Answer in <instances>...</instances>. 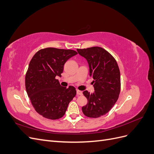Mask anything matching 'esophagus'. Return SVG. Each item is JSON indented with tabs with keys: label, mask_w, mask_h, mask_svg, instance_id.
Instances as JSON below:
<instances>
[{
	"label": "esophagus",
	"mask_w": 154,
	"mask_h": 154,
	"mask_svg": "<svg viewBox=\"0 0 154 154\" xmlns=\"http://www.w3.org/2000/svg\"><path fill=\"white\" fill-rule=\"evenodd\" d=\"M76 94L78 96V95H82V92L79 91V90H76Z\"/></svg>",
	"instance_id": "1"
}]
</instances>
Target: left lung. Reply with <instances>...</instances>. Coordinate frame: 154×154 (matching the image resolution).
Returning <instances> with one entry per match:
<instances>
[{"instance_id": "left-lung-1", "label": "left lung", "mask_w": 154, "mask_h": 154, "mask_svg": "<svg viewBox=\"0 0 154 154\" xmlns=\"http://www.w3.org/2000/svg\"><path fill=\"white\" fill-rule=\"evenodd\" d=\"M77 51L87 60L89 76L94 79V91L83 92L88 102L82 106V112L87 117H101L109 112L118 99L121 88L119 67L112 56L101 48L77 49Z\"/></svg>"}]
</instances>
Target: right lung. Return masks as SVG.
<instances>
[{
    "instance_id": "obj_1",
    "label": "right lung",
    "mask_w": 154,
    "mask_h": 154,
    "mask_svg": "<svg viewBox=\"0 0 154 154\" xmlns=\"http://www.w3.org/2000/svg\"><path fill=\"white\" fill-rule=\"evenodd\" d=\"M77 52L71 49L48 48L38 51L32 58L26 74V88L35 110L43 117H63L69 103L76 94L73 86L60 85L63 66Z\"/></svg>"
}]
</instances>
